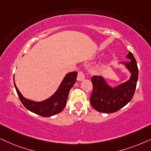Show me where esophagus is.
Wrapping results in <instances>:
<instances>
[{"label":"esophagus","mask_w":151,"mask_h":151,"mask_svg":"<svg viewBox=\"0 0 151 151\" xmlns=\"http://www.w3.org/2000/svg\"><path fill=\"white\" fill-rule=\"evenodd\" d=\"M85 79V74L82 71H79L78 72V75H77V80L79 81H83V79Z\"/></svg>","instance_id":"obj_1"}]
</instances>
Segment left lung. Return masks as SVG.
Masks as SVG:
<instances>
[{
    "label": "left lung",
    "instance_id": "obj_1",
    "mask_svg": "<svg viewBox=\"0 0 151 151\" xmlns=\"http://www.w3.org/2000/svg\"><path fill=\"white\" fill-rule=\"evenodd\" d=\"M126 58L129 59V61L118 63V65H123L130 73L127 81L112 86L101 76H93L91 78L93 87L90 102L98 111L114 113L125 106L132 98L138 81L139 70L136 60L130 51Z\"/></svg>",
    "mask_w": 151,
    "mask_h": 151
}]
</instances>
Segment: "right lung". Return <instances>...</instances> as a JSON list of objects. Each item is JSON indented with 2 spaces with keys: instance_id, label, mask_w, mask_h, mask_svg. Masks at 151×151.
I'll return each instance as SVG.
<instances>
[{
  "instance_id": "1",
  "label": "right lung",
  "mask_w": 151,
  "mask_h": 151,
  "mask_svg": "<svg viewBox=\"0 0 151 151\" xmlns=\"http://www.w3.org/2000/svg\"><path fill=\"white\" fill-rule=\"evenodd\" d=\"M77 77V72H72L67 74L56 92L49 98L40 102L24 98L17 88L15 82L14 83L19 98L25 107L30 111L37 115L43 117H49L61 112L66 106L68 94L70 89L76 82Z\"/></svg>"
}]
</instances>
